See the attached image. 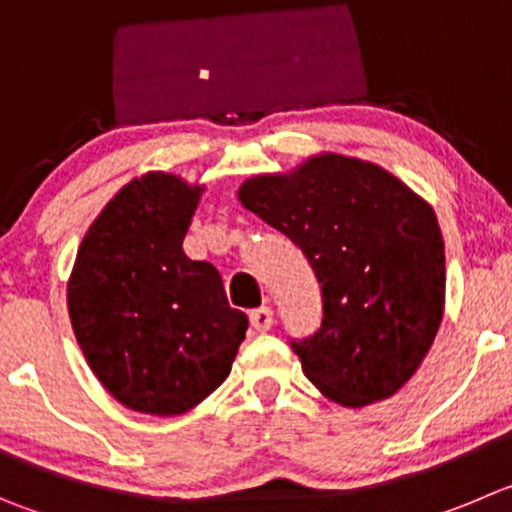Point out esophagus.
<instances>
[{"label":"esophagus","mask_w":512,"mask_h":512,"mask_svg":"<svg viewBox=\"0 0 512 512\" xmlns=\"http://www.w3.org/2000/svg\"><path fill=\"white\" fill-rule=\"evenodd\" d=\"M248 319H251V326L256 332H269L271 324H274V311L269 306H261V309H253Z\"/></svg>","instance_id":"34e87169"}]
</instances>
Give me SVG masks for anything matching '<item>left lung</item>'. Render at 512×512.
I'll list each match as a JSON object with an SVG mask.
<instances>
[{"instance_id":"left-lung-1","label":"left lung","mask_w":512,"mask_h":512,"mask_svg":"<svg viewBox=\"0 0 512 512\" xmlns=\"http://www.w3.org/2000/svg\"><path fill=\"white\" fill-rule=\"evenodd\" d=\"M243 206L304 251L321 284V324L289 339L329 399L392 397L430 352L445 304V243L422 198L379 165L319 155L291 175H259Z\"/></svg>"}]
</instances>
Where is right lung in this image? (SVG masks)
Listing matches in <instances>:
<instances>
[{
	"mask_svg": "<svg viewBox=\"0 0 512 512\" xmlns=\"http://www.w3.org/2000/svg\"><path fill=\"white\" fill-rule=\"evenodd\" d=\"M201 188L148 173L102 208L77 251L67 309L102 387L145 415L188 412L231 372L248 316L221 274L183 253Z\"/></svg>",
	"mask_w": 512,
	"mask_h": 512,
	"instance_id": "add662e5",
	"label": "right lung"
}]
</instances>
